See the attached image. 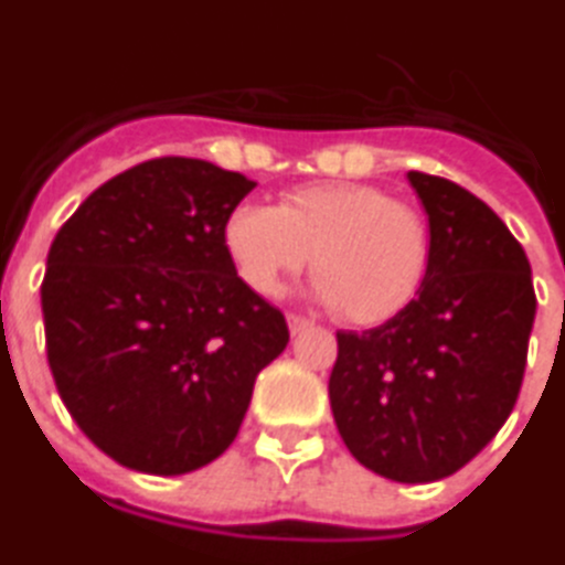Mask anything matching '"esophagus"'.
<instances>
[{"label":"esophagus","mask_w":565,"mask_h":565,"mask_svg":"<svg viewBox=\"0 0 565 565\" xmlns=\"http://www.w3.org/2000/svg\"><path fill=\"white\" fill-rule=\"evenodd\" d=\"M287 326H290V334H301V331H308L313 326L308 317H299V313H290L287 317Z\"/></svg>","instance_id":"1"}]
</instances>
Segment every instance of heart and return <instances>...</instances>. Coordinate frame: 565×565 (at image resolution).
Masks as SVG:
<instances>
[{"label":"heart","instance_id":"obj_1","mask_svg":"<svg viewBox=\"0 0 565 565\" xmlns=\"http://www.w3.org/2000/svg\"><path fill=\"white\" fill-rule=\"evenodd\" d=\"M222 245L260 296H278L313 257V296L340 305L352 326L406 311L429 269L424 215L367 183H311L287 192L281 206L243 201L227 213Z\"/></svg>","mask_w":565,"mask_h":565}]
</instances>
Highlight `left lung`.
I'll return each mask as SVG.
<instances>
[{
  "instance_id": "1",
  "label": "left lung",
  "mask_w": 565,
  "mask_h": 565,
  "mask_svg": "<svg viewBox=\"0 0 565 565\" xmlns=\"http://www.w3.org/2000/svg\"><path fill=\"white\" fill-rule=\"evenodd\" d=\"M429 218V269L415 301L370 331H338L334 424L364 468L433 483L480 454L522 391L536 317L531 264L468 189L408 171Z\"/></svg>"
}]
</instances>
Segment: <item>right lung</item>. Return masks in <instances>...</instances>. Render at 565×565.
<instances>
[{"mask_svg": "<svg viewBox=\"0 0 565 565\" xmlns=\"http://www.w3.org/2000/svg\"><path fill=\"white\" fill-rule=\"evenodd\" d=\"M254 183L162 157L106 180L55 234L41 284L46 359L85 436L124 468L178 477L225 454L284 313L222 245Z\"/></svg>", "mask_w": 565, "mask_h": 565, "instance_id": "right-lung-1", "label": "right lung"}]
</instances>
